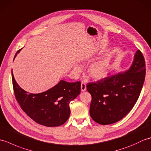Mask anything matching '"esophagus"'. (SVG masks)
I'll use <instances>...</instances> for the list:
<instances>
[{"instance_id":"obj_1","label":"esophagus","mask_w":151,"mask_h":151,"mask_svg":"<svg viewBox=\"0 0 151 151\" xmlns=\"http://www.w3.org/2000/svg\"><path fill=\"white\" fill-rule=\"evenodd\" d=\"M86 90V84L84 82L81 83V91H85Z\"/></svg>"}]
</instances>
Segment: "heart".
Segmentation results:
<instances>
[{"label":"heart","instance_id":"heart-1","mask_svg":"<svg viewBox=\"0 0 151 151\" xmlns=\"http://www.w3.org/2000/svg\"><path fill=\"white\" fill-rule=\"evenodd\" d=\"M73 69L76 73L81 71V67L75 65ZM88 73L89 76L94 80H101L106 77L109 73L108 63L106 61H99L95 62L89 67Z\"/></svg>","mask_w":151,"mask_h":151}]
</instances>
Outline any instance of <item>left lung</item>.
<instances>
[{
    "mask_svg": "<svg viewBox=\"0 0 151 151\" xmlns=\"http://www.w3.org/2000/svg\"><path fill=\"white\" fill-rule=\"evenodd\" d=\"M145 77V61L137 50L130 68L97 81L89 83L87 90L92 100L91 117L101 124L120 121L129 113L139 98Z\"/></svg>",
    "mask_w": 151,
    "mask_h": 151,
    "instance_id": "1",
    "label": "left lung"
}]
</instances>
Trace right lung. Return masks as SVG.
Here are the masks:
<instances>
[{
    "label": "right lung",
    "mask_w": 151,
    "mask_h": 151,
    "mask_svg": "<svg viewBox=\"0 0 151 151\" xmlns=\"http://www.w3.org/2000/svg\"><path fill=\"white\" fill-rule=\"evenodd\" d=\"M21 49L15 54L14 59ZM12 76L15 98L31 119L46 127H58L65 123L70 113V102L81 93V82L60 81L45 91L30 93L19 86L12 70Z\"/></svg>",
    "instance_id": "add662e5"
}]
</instances>
